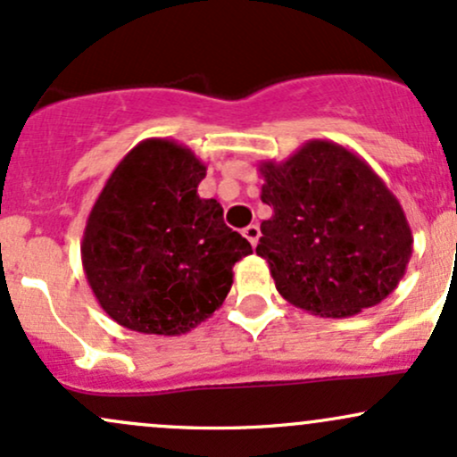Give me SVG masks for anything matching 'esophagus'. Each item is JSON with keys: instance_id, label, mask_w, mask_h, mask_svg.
<instances>
[{"instance_id": "esophagus-1", "label": "esophagus", "mask_w": 457, "mask_h": 457, "mask_svg": "<svg viewBox=\"0 0 457 457\" xmlns=\"http://www.w3.org/2000/svg\"><path fill=\"white\" fill-rule=\"evenodd\" d=\"M259 235H261V230H259V227H256V224H250V227L244 228V237L248 239V242L253 245H256V242H259Z\"/></svg>"}]
</instances>
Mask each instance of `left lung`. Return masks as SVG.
<instances>
[{"label": "left lung", "mask_w": 457, "mask_h": 457, "mask_svg": "<svg viewBox=\"0 0 457 457\" xmlns=\"http://www.w3.org/2000/svg\"><path fill=\"white\" fill-rule=\"evenodd\" d=\"M256 254L289 304L352 317L393 294L412 256L402 204L361 155L332 140L304 142L285 162H261Z\"/></svg>", "instance_id": "1"}]
</instances>
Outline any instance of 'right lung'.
<instances>
[{
	"mask_svg": "<svg viewBox=\"0 0 457 457\" xmlns=\"http://www.w3.org/2000/svg\"><path fill=\"white\" fill-rule=\"evenodd\" d=\"M204 174L192 148L148 137L105 181L86 222L81 265L116 324L177 337L222 306L233 265L253 245L224 224L222 204L198 196Z\"/></svg>",
	"mask_w": 457,
	"mask_h": 457,
	"instance_id": "add662e5",
	"label": "right lung"
}]
</instances>
